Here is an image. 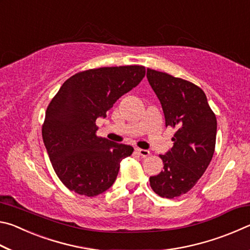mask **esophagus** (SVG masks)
<instances>
[{
    "label": "esophagus",
    "mask_w": 250,
    "mask_h": 250,
    "mask_svg": "<svg viewBox=\"0 0 250 250\" xmlns=\"http://www.w3.org/2000/svg\"><path fill=\"white\" fill-rule=\"evenodd\" d=\"M135 152H137L139 155H141L142 158H146V156L150 155V151L145 150V149H139V147L138 149H135Z\"/></svg>",
    "instance_id": "esophagus-1"
}]
</instances>
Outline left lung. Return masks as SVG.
<instances>
[{
	"mask_svg": "<svg viewBox=\"0 0 250 250\" xmlns=\"http://www.w3.org/2000/svg\"><path fill=\"white\" fill-rule=\"evenodd\" d=\"M146 78L162 104L166 126L175 130L171 150L160 155L163 171L150 176V185L159 196L174 198L188 193L208 167L216 143V117L204 91L188 80L150 68Z\"/></svg>",
	"mask_w": 250,
	"mask_h": 250,
	"instance_id": "left-lung-1",
	"label": "left lung"
}]
</instances>
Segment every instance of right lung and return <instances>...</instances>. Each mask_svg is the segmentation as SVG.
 <instances>
[{
  "label": "right lung",
  "instance_id": "add662e5",
  "mask_svg": "<svg viewBox=\"0 0 250 250\" xmlns=\"http://www.w3.org/2000/svg\"><path fill=\"white\" fill-rule=\"evenodd\" d=\"M145 76L138 65L92 68L71 76L54 96L42 135L55 173L70 191L94 197L113 184L133 147L98 137L96 120Z\"/></svg>",
  "mask_w": 250,
  "mask_h": 250
}]
</instances>
